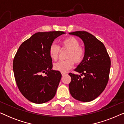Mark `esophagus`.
Segmentation results:
<instances>
[{
	"mask_svg": "<svg viewBox=\"0 0 124 124\" xmlns=\"http://www.w3.org/2000/svg\"><path fill=\"white\" fill-rule=\"evenodd\" d=\"M66 74H67V73H62V77H63V76H65Z\"/></svg>",
	"mask_w": 124,
	"mask_h": 124,
	"instance_id": "obj_1",
	"label": "esophagus"
}]
</instances>
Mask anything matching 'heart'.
Returning a JSON list of instances; mask_svg holds the SVG:
<instances>
[{
  "mask_svg": "<svg viewBox=\"0 0 124 124\" xmlns=\"http://www.w3.org/2000/svg\"><path fill=\"white\" fill-rule=\"evenodd\" d=\"M62 48L69 50L67 55V60L59 61L54 64L55 70L62 73H66L74 65V62L77 63L81 62L84 59L85 55V50L84 47L81 46L80 42L73 37H69L64 39L62 42ZM60 48L55 44H52L49 48V54L54 60H56L60 53ZM73 58L74 59H72Z\"/></svg>",
  "mask_w": 124,
  "mask_h": 124,
  "instance_id": "1",
  "label": "heart"
}]
</instances>
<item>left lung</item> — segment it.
<instances>
[{
    "label": "left lung",
    "instance_id": "1",
    "mask_svg": "<svg viewBox=\"0 0 124 124\" xmlns=\"http://www.w3.org/2000/svg\"><path fill=\"white\" fill-rule=\"evenodd\" d=\"M82 39L85 44V55L82 62L75 69L76 72L84 75L69 73L71 82L69 91L76 100L89 102L99 96L107 85L111 59L104 44L95 37L85 31L69 33Z\"/></svg>",
    "mask_w": 124,
    "mask_h": 124
}]
</instances>
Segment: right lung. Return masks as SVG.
Returning a JSON list of instances; mask_svg holds the SVG:
<instances>
[{
	"label": "right lung",
	"instance_id": "right-lung-1",
	"mask_svg": "<svg viewBox=\"0 0 124 124\" xmlns=\"http://www.w3.org/2000/svg\"><path fill=\"white\" fill-rule=\"evenodd\" d=\"M64 31L38 32L20 45L15 56L13 69L17 86L31 102H47L55 96L62 74L52 70L49 48Z\"/></svg>",
	"mask_w": 124,
	"mask_h": 124
}]
</instances>
